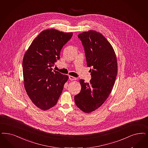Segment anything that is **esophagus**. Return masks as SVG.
<instances>
[{
    "instance_id": "obj_1",
    "label": "esophagus",
    "mask_w": 148,
    "mask_h": 148,
    "mask_svg": "<svg viewBox=\"0 0 148 148\" xmlns=\"http://www.w3.org/2000/svg\"><path fill=\"white\" fill-rule=\"evenodd\" d=\"M69 79L71 80H77V78L75 77H73V76H71L69 75Z\"/></svg>"
}]
</instances>
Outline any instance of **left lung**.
Masks as SVG:
<instances>
[{"label": "left lung", "instance_id": "left-lung-1", "mask_svg": "<svg viewBox=\"0 0 148 148\" xmlns=\"http://www.w3.org/2000/svg\"><path fill=\"white\" fill-rule=\"evenodd\" d=\"M77 36L84 47L87 66L92 69L90 83L80 80L82 89L74 101L82 112L89 113L100 107L110 94L117 76V60L112 46L101 33L91 30Z\"/></svg>", "mask_w": 148, "mask_h": 148}]
</instances>
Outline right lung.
Segmentation results:
<instances>
[{
    "mask_svg": "<svg viewBox=\"0 0 148 148\" xmlns=\"http://www.w3.org/2000/svg\"><path fill=\"white\" fill-rule=\"evenodd\" d=\"M72 33L55 29L42 31L32 41L23 59L25 88L37 107L46 110L55 106L68 77L52 71L60 58L62 48L71 39Z\"/></svg>",
    "mask_w": 148,
    "mask_h": 148,
    "instance_id": "1",
    "label": "right lung"
}]
</instances>
